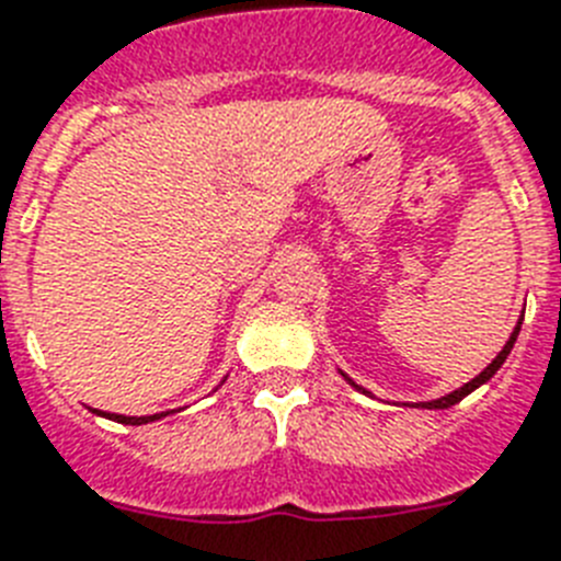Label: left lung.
<instances>
[{"label": "left lung", "mask_w": 561, "mask_h": 561, "mask_svg": "<svg viewBox=\"0 0 561 561\" xmlns=\"http://www.w3.org/2000/svg\"><path fill=\"white\" fill-rule=\"evenodd\" d=\"M519 328H522V322H516V328H513L511 339H507V345L502 347V351H499V356H496V359H493L491 365H488V368H484L482 374L477 376V379H470L468 385H462V388H459V390H454V393H448V397H442V399H433V402H422V408H433V411H442V408H450V404L462 402V399L468 397V393H473V390H477L479 385H484V382H488V379H491V376L496 374V370L502 368V365H505L507 353H511L513 342H516V336H519ZM347 382H351V379H347ZM351 385H353V382H351ZM353 388H359V385H353ZM359 390H362V388H359ZM362 393H368V390H362Z\"/></svg>", "instance_id": "1"}]
</instances>
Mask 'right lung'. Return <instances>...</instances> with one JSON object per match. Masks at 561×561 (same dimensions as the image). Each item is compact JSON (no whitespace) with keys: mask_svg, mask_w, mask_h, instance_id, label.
I'll use <instances>...</instances> for the list:
<instances>
[{"mask_svg":"<svg viewBox=\"0 0 561 561\" xmlns=\"http://www.w3.org/2000/svg\"><path fill=\"white\" fill-rule=\"evenodd\" d=\"M99 416H107V419H113V422H122V425H148V422L168 416V413H153V416H119V413H102V411H99Z\"/></svg>","mask_w":561,"mask_h":561,"instance_id":"add662e5","label":"right lung"}]
</instances>
